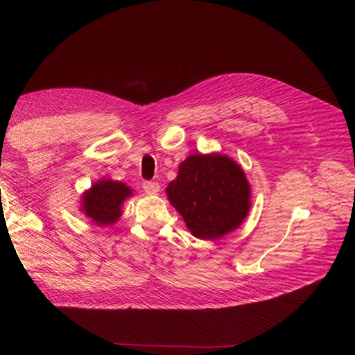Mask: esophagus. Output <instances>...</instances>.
Masks as SVG:
<instances>
[{
    "label": "esophagus",
    "instance_id": "34e87169",
    "mask_svg": "<svg viewBox=\"0 0 355 355\" xmlns=\"http://www.w3.org/2000/svg\"><path fill=\"white\" fill-rule=\"evenodd\" d=\"M144 189H145V192H148V194H158L159 185L157 184V182L146 180V182H144Z\"/></svg>",
    "mask_w": 355,
    "mask_h": 355
}]
</instances>
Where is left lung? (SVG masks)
I'll list each match as a JSON object with an SVG mask.
<instances>
[{"label":"left lung","instance_id":"left-lung-1","mask_svg":"<svg viewBox=\"0 0 355 355\" xmlns=\"http://www.w3.org/2000/svg\"><path fill=\"white\" fill-rule=\"evenodd\" d=\"M166 192L187 228L201 240H216L239 228L250 209L243 168L216 153L189 155Z\"/></svg>","mask_w":355,"mask_h":355}]
</instances>
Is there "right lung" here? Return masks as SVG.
Here are the masks:
<instances>
[{"mask_svg":"<svg viewBox=\"0 0 355 355\" xmlns=\"http://www.w3.org/2000/svg\"><path fill=\"white\" fill-rule=\"evenodd\" d=\"M133 191L123 182L102 179L81 197V210L99 227H110L121 216L123 202Z\"/></svg>","mask_w":355,"mask_h":355,"instance_id":"obj_1","label":"right lung"}]
</instances>
